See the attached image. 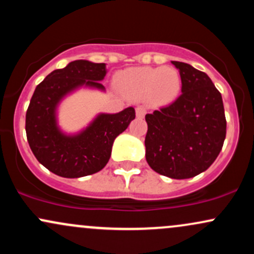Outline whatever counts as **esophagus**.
Returning a JSON list of instances; mask_svg holds the SVG:
<instances>
[{
    "instance_id": "esophagus-1",
    "label": "esophagus",
    "mask_w": 254,
    "mask_h": 254,
    "mask_svg": "<svg viewBox=\"0 0 254 254\" xmlns=\"http://www.w3.org/2000/svg\"><path fill=\"white\" fill-rule=\"evenodd\" d=\"M145 112H147V110H145L144 106H137L136 107V116L138 118H143Z\"/></svg>"
}]
</instances>
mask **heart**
Segmentation results:
<instances>
[{
	"instance_id": "heart-1",
	"label": "heart",
	"mask_w": 254,
	"mask_h": 254,
	"mask_svg": "<svg viewBox=\"0 0 254 254\" xmlns=\"http://www.w3.org/2000/svg\"><path fill=\"white\" fill-rule=\"evenodd\" d=\"M116 83L127 97L149 99L157 105L173 103L183 87L180 72L170 65L130 68L118 75Z\"/></svg>"
}]
</instances>
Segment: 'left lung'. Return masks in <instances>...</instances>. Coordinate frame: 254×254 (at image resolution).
Segmentation results:
<instances>
[{
    "mask_svg": "<svg viewBox=\"0 0 254 254\" xmlns=\"http://www.w3.org/2000/svg\"><path fill=\"white\" fill-rule=\"evenodd\" d=\"M183 80L182 95L170 106L145 115V159L151 170L189 179L210 167L226 138L221 93L205 72L172 61Z\"/></svg>",
    "mask_w": 254,
    "mask_h": 254,
    "instance_id": "8db88e82",
    "label": "left lung"
}]
</instances>
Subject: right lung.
Listing matches in <instances>:
<instances>
[{
  "label": "right lung",
  "mask_w": 254,
  "mask_h": 254,
  "mask_svg": "<svg viewBox=\"0 0 254 254\" xmlns=\"http://www.w3.org/2000/svg\"><path fill=\"white\" fill-rule=\"evenodd\" d=\"M105 63L72 61L56 69L37 86L26 112V135L31 150L44 167L63 178H81L101 171L109 162L116 137L135 119V109L98 113L76 132H66L58 123L62 101L78 89H106Z\"/></svg>",
  "instance_id": "1"
}]
</instances>
